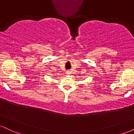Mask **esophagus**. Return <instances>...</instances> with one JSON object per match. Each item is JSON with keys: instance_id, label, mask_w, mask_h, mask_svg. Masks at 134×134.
Wrapping results in <instances>:
<instances>
[{"instance_id": "1", "label": "esophagus", "mask_w": 134, "mask_h": 134, "mask_svg": "<svg viewBox=\"0 0 134 134\" xmlns=\"http://www.w3.org/2000/svg\"><path fill=\"white\" fill-rule=\"evenodd\" d=\"M66 73H67V74H70V71H69V70H67V71H66Z\"/></svg>"}]
</instances>
